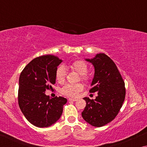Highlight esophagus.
<instances>
[{"mask_svg": "<svg viewBox=\"0 0 147 147\" xmlns=\"http://www.w3.org/2000/svg\"><path fill=\"white\" fill-rule=\"evenodd\" d=\"M68 100H69V101H76L77 99L76 98H69Z\"/></svg>", "mask_w": 147, "mask_h": 147, "instance_id": "obj_1", "label": "esophagus"}]
</instances>
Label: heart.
<instances>
[{
	"label": "heart",
	"mask_w": 147,
	"mask_h": 147,
	"mask_svg": "<svg viewBox=\"0 0 147 147\" xmlns=\"http://www.w3.org/2000/svg\"><path fill=\"white\" fill-rule=\"evenodd\" d=\"M72 70L80 74V78L81 80L86 83H89L91 81V76L87 74L88 70V66L85 61L83 60H76L70 65ZM66 78V71L63 66H59L56 69V78L59 83L64 82ZM84 86L82 84H67L62 88L61 92L64 95L75 97L78 96L80 92L83 90Z\"/></svg>",
	"instance_id": "obj_1"
}]
</instances>
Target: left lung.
Returning <instances> with one entry per match:
<instances>
[{
	"label": "left lung",
	"mask_w": 147,
	"mask_h": 147,
	"mask_svg": "<svg viewBox=\"0 0 147 147\" xmlns=\"http://www.w3.org/2000/svg\"><path fill=\"white\" fill-rule=\"evenodd\" d=\"M93 65L94 75L90 93L97 92L96 98L84 97L86 106L82 113L87 123L101 127L115 118L125 98L124 82L115 63L104 53L86 59Z\"/></svg>",
	"instance_id": "8db88e82"
}]
</instances>
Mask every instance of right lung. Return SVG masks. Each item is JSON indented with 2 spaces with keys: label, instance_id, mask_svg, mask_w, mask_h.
Here are the masks:
<instances>
[{
  "label": "right lung",
  "instance_id": "1",
  "mask_svg": "<svg viewBox=\"0 0 147 147\" xmlns=\"http://www.w3.org/2000/svg\"><path fill=\"white\" fill-rule=\"evenodd\" d=\"M61 59L53 55L36 58L22 71L19 76L18 103L22 113L37 127H48L60 118L67 99L50 98L45 93L56 83V71Z\"/></svg>",
  "mask_w": 147,
  "mask_h": 147
}]
</instances>
